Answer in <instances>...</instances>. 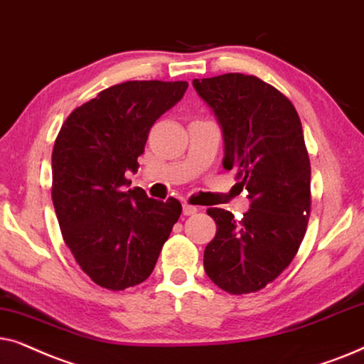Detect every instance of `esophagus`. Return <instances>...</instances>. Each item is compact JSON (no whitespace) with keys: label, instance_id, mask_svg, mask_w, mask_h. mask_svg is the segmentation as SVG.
I'll return each mask as SVG.
<instances>
[{"label":"esophagus","instance_id":"1","mask_svg":"<svg viewBox=\"0 0 364 364\" xmlns=\"http://www.w3.org/2000/svg\"><path fill=\"white\" fill-rule=\"evenodd\" d=\"M196 211H198L196 206H191V205H188V203H183V215H185V216L195 215Z\"/></svg>","mask_w":364,"mask_h":364}]
</instances>
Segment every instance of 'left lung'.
<instances>
[{
	"label": "left lung",
	"mask_w": 364,
	"mask_h": 364,
	"mask_svg": "<svg viewBox=\"0 0 364 364\" xmlns=\"http://www.w3.org/2000/svg\"><path fill=\"white\" fill-rule=\"evenodd\" d=\"M193 86L221 128L223 168L235 169L250 200L241 220L208 208L216 235L205 271L228 293L258 291L288 268L306 232L311 166L301 121L287 96L256 76L228 73Z\"/></svg>",
	"instance_id": "1"
}]
</instances>
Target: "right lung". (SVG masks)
<instances>
[{
    "instance_id": "obj_1",
    "label": "right lung",
    "mask_w": 364,
    "mask_h": 364,
    "mask_svg": "<svg viewBox=\"0 0 364 364\" xmlns=\"http://www.w3.org/2000/svg\"><path fill=\"white\" fill-rule=\"evenodd\" d=\"M188 90L186 81H126L76 108L53 148V205L63 240L100 287L124 289L153 273L181 215L174 198L158 201L128 186L149 129Z\"/></svg>"
}]
</instances>
